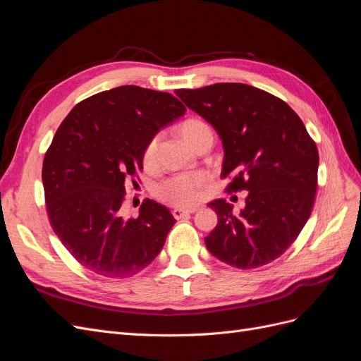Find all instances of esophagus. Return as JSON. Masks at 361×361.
Returning a JSON list of instances; mask_svg holds the SVG:
<instances>
[{
	"label": "esophagus",
	"mask_w": 361,
	"mask_h": 361,
	"mask_svg": "<svg viewBox=\"0 0 361 361\" xmlns=\"http://www.w3.org/2000/svg\"><path fill=\"white\" fill-rule=\"evenodd\" d=\"M195 211H197L195 207H191V209H180V207H176V209L171 211V214L174 218H176V220H180V218L188 216L190 214H194Z\"/></svg>",
	"instance_id": "1"
}]
</instances>
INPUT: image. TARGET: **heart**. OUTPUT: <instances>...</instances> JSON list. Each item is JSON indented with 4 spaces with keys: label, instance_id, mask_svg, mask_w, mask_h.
Instances as JSON below:
<instances>
[{
    "label": "heart",
    "instance_id": "b5f03b06",
    "mask_svg": "<svg viewBox=\"0 0 361 361\" xmlns=\"http://www.w3.org/2000/svg\"><path fill=\"white\" fill-rule=\"evenodd\" d=\"M206 129H211L204 120L191 117L185 120L180 126V134L191 145ZM157 145L158 137L152 138L145 147L143 161L146 166H150L155 161L157 155ZM209 182V174L204 171H194V173H178L173 176L164 179L155 190L158 199L167 202L174 206H192L199 203L203 197V188Z\"/></svg>",
    "mask_w": 361,
    "mask_h": 361
}]
</instances>
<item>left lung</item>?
<instances>
[{
    "mask_svg": "<svg viewBox=\"0 0 361 361\" xmlns=\"http://www.w3.org/2000/svg\"><path fill=\"white\" fill-rule=\"evenodd\" d=\"M174 93L220 134L221 178L232 179L226 191H248L239 214L224 199L207 204L218 223L206 248L239 269L276 260L307 223L318 188V147L302 120L280 97L241 82Z\"/></svg>",
    "mask_w": 361,
    "mask_h": 361,
    "instance_id": "left-lung-1",
    "label": "left lung"
}]
</instances>
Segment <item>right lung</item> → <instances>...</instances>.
<instances>
[{"label":"right lung","mask_w":361,"mask_h":361,"mask_svg":"<svg viewBox=\"0 0 361 361\" xmlns=\"http://www.w3.org/2000/svg\"><path fill=\"white\" fill-rule=\"evenodd\" d=\"M187 111L170 93L120 85L76 104L43 158L42 180L54 233L84 268L110 279L150 265L174 221L146 199L123 220L126 183H137L143 154L158 130Z\"/></svg>","instance_id":"add662e5"}]
</instances>
